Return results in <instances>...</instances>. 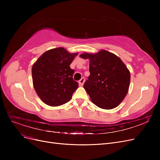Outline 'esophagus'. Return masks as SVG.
<instances>
[{
	"label": "esophagus",
	"mask_w": 160,
	"mask_h": 160,
	"mask_svg": "<svg viewBox=\"0 0 160 160\" xmlns=\"http://www.w3.org/2000/svg\"><path fill=\"white\" fill-rule=\"evenodd\" d=\"M85 82V78L84 77H82V78L79 81V86H83Z\"/></svg>",
	"instance_id": "1"
}]
</instances>
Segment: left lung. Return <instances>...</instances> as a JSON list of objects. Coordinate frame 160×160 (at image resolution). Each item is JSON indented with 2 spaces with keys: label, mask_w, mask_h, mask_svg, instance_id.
<instances>
[{
  "label": "left lung",
  "mask_w": 160,
  "mask_h": 160,
  "mask_svg": "<svg viewBox=\"0 0 160 160\" xmlns=\"http://www.w3.org/2000/svg\"><path fill=\"white\" fill-rule=\"evenodd\" d=\"M80 57L90 60V75L83 88L92 102L105 109L118 106L129 89L130 72L127 67L118 56L105 50Z\"/></svg>",
  "instance_id": "obj_1"
}]
</instances>
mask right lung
Returning a JSON list of instances; mask_svg holds the SVG:
<instances>
[{
    "label": "right lung",
    "mask_w": 160,
    "mask_h": 160,
    "mask_svg": "<svg viewBox=\"0 0 160 160\" xmlns=\"http://www.w3.org/2000/svg\"><path fill=\"white\" fill-rule=\"evenodd\" d=\"M77 55L56 48L43 53L33 65L34 88L45 104L53 107L63 105L78 88V83L72 79L75 71L69 66Z\"/></svg>",
    "instance_id": "right-lung-1"
}]
</instances>
